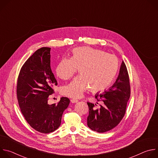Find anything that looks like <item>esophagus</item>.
<instances>
[{"label":"esophagus","mask_w":158,"mask_h":158,"mask_svg":"<svg viewBox=\"0 0 158 158\" xmlns=\"http://www.w3.org/2000/svg\"><path fill=\"white\" fill-rule=\"evenodd\" d=\"M71 102H73V103H76V102H78V100H77V99H72L71 100Z\"/></svg>","instance_id":"34e87169"}]
</instances>
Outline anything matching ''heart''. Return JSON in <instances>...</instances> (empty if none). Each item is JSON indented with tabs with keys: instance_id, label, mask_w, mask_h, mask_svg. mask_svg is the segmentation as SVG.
<instances>
[{
	"instance_id": "heart-1",
	"label": "heart",
	"mask_w": 158,
	"mask_h": 158,
	"mask_svg": "<svg viewBox=\"0 0 158 158\" xmlns=\"http://www.w3.org/2000/svg\"><path fill=\"white\" fill-rule=\"evenodd\" d=\"M119 68L118 58L112 54L90 47L74 49L71 57L59 61L56 74L61 79H69L79 69L80 76L62 88V94L79 98L91 87L93 92L101 91L111 83Z\"/></svg>"
}]
</instances>
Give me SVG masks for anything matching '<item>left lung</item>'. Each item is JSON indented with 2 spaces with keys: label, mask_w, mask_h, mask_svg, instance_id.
Segmentation results:
<instances>
[{
  "label": "left lung",
  "mask_w": 158,
  "mask_h": 158,
  "mask_svg": "<svg viewBox=\"0 0 158 158\" xmlns=\"http://www.w3.org/2000/svg\"><path fill=\"white\" fill-rule=\"evenodd\" d=\"M131 96V85L127 67L122 62L119 76L114 82L103 94L95 98L101 104L87 102L89 116L87 126L93 131L105 132L117 126L124 118L127 101Z\"/></svg>",
  "instance_id": "left-lung-1"
}]
</instances>
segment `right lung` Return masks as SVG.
Instances as JSON below:
<instances>
[{"label":"right lung","instance_id":"add662e5","mask_svg":"<svg viewBox=\"0 0 158 158\" xmlns=\"http://www.w3.org/2000/svg\"><path fill=\"white\" fill-rule=\"evenodd\" d=\"M51 48L37 50L21 67L17 82V97L22 114L35 131L48 134L60 125L69 98L62 97L57 104L48 103L54 93L57 81L51 68Z\"/></svg>","mask_w":158,"mask_h":158}]
</instances>
